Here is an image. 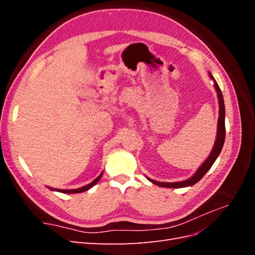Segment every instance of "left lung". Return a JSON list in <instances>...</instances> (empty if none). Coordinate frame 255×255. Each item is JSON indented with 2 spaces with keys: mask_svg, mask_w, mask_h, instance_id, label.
<instances>
[{
  "mask_svg": "<svg viewBox=\"0 0 255 255\" xmlns=\"http://www.w3.org/2000/svg\"><path fill=\"white\" fill-rule=\"evenodd\" d=\"M210 74V78L214 81V87L217 91V97H218V103H219V117H218V123H217V135H216V140L214 143L213 149L210 153V155L205 159L204 163L198 168V170L195 172V174L192 175L189 179L182 181V182H175V183H167V182H158V181H154L150 177L146 176L151 183L157 185L159 187H168V188H182V187H187V186H192L196 183H198L202 177L205 175V173L210 170L213 164L215 163V160L217 159L219 156V154L222 150L223 143H225V138H226V125H225V119H226V109H225V101H223V96L222 92L218 86L217 82L214 79V76L212 75L211 72H208Z\"/></svg>",
  "mask_w": 255,
  "mask_h": 255,
  "instance_id": "obj_1",
  "label": "left lung"
}]
</instances>
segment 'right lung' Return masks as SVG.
I'll return each mask as SVG.
<instances>
[{"mask_svg":"<svg viewBox=\"0 0 255 255\" xmlns=\"http://www.w3.org/2000/svg\"><path fill=\"white\" fill-rule=\"evenodd\" d=\"M103 175V172L100 174L97 179H95L94 181H92L91 183L87 184L86 186H83V187H80V188H76V189H57V188H51L49 187L51 190H54V191H58V192H63V194H80V192H83V191H86L88 189H90L91 187H94L95 185L100 181V179H101Z\"/></svg>","mask_w":255,"mask_h":255,"instance_id":"1","label":"right lung"}]
</instances>
